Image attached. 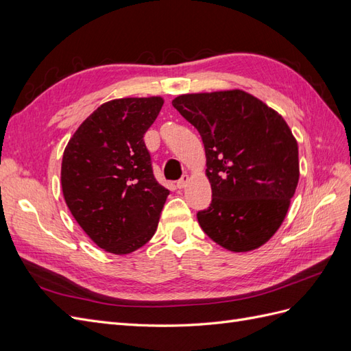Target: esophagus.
I'll return each mask as SVG.
<instances>
[{
    "label": "esophagus",
    "instance_id": "esophagus-1",
    "mask_svg": "<svg viewBox=\"0 0 351 351\" xmlns=\"http://www.w3.org/2000/svg\"><path fill=\"white\" fill-rule=\"evenodd\" d=\"M189 180H190L189 176L184 174V176L177 182V187H178V189H184V187L187 186V183H189Z\"/></svg>",
    "mask_w": 351,
    "mask_h": 351
}]
</instances>
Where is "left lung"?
Here are the masks:
<instances>
[{
	"label": "left lung",
	"instance_id": "left-lung-1",
	"mask_svg": "<svg viewBox=\"0 0 351 351\" xmlns=\"http://www.w3.org/2000/svg\"><path fill=\"white\" fill-rule=\"evenodd\" d=\"M173 107L205 145L212 202L197 212L199 226L230 252L261 247L281 227L299 183V146L289 124L240 89L180 95Z\"/></svg>",
	"mask_w": 351,
	"mask_h": 351
}]
</instances>
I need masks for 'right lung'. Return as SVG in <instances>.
Returning a JSON list of instances; mask_svg holds the SVG:
<instances>
[{"instance_id": "add662e5", "label": "right lung", "mask_w": 351, "mask_h": 351, "mask_svg": "<svg viewBox=\"0 0 351 351\" xmlns=\"http://www.w3.org/2000/svg\"><path fill=\"white\" fill-rule=\"evenodd\" d=\"M162 105L161 97L105 102L79 125L62 154L66 204L105 252L132 253L156 231L169 192L154 177L143 134Z\"/></svg>"}]
</instances>
